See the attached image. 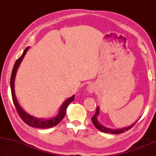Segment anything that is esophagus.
I'll use <instances>...</instances> for the list:
<instances>
[{"mask_svg":"<svg viewBox=\"0 0 156 156\" xmlns=\"http://www.w3.org/2000/svg\"><path fill=\"white\" fill-rule=\"evenodd\" d=\"M95 90V86L94 84L92 83H90L87 86V92H88V93H92V92H94Z\"/></svg>","mask_w":156,"mask_h":156,"instance_id":"1","label":"esophagus"}]
</instances>
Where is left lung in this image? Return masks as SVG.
Instances as JSON below:
<instances>
[{"mask_svg":"<svg viewBox=\"0 0 156 156\" xmlns=\"http://www.w3.org/2000/svg\"><path fill=\"white\" fill-rule=\"evenodd\" d=\"M100 114V109L99 108V106H97V110H96V113H95L94 116L92 117V121L93 122V124L97 129H99V131L102 132H105V133H112V134H119V133H123L125 132H126V131L129 130V129H131L133 125H135V123L136 122H137L138 120L140 119H138L136 121L133 122V123L129 125V126H127V127H125L123 128H120V129H112V128L110 127H107L104 126V125H103L102 124H101L100 122L98 121V116H99Z\"/></svg>","mask_w":156,"mask_h":156,"instance_id":"obj_1","label":"left lung"}]
</instances>
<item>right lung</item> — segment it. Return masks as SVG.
<instances>
[{
  "label": "right lung",
  "mask_w": 156,
  "mask_h": 156,
  "mask_svg": "<svg viewBox=\"0 0 156 156\" xmlns=\"http://www.w3.org/2000/svg\"><path fill=\"white\" fill-rule=\"evenodd\" d=\"M29 46L27 47L25 50L23 51V53L18 58L15 63L14 66H13L12 75H11V80H10V87H11V92H12V99L13 101V104L15 105V108H16L18 113L20 116L22 120L27 123L28 125L33 127H37V128H42V129H47V128H51L52 127H54L57 125L59 122L62 121V120L64 118L66 112V109L68 108V105L70 104L71 102H73L74 99H75V95H73L70 98H68L63 103V104L60 106L59 112L57 114L56 116L53 117L52 119H40L36 118L31 115H30L27 112H26L21 106L19 104L17 99H16V94H15V78L16 73H17V70L18 69L19 66H20V63L23 61L24 57L25 56L27 51L29 49Z\"/></svg>",
  "instance_id": "1"
}]
</instances>
